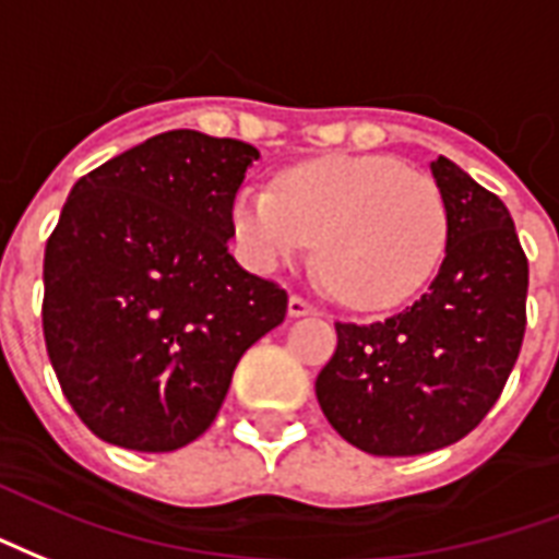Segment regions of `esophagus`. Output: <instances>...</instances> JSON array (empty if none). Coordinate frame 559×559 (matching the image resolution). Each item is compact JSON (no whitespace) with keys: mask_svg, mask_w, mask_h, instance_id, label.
Wrapping results in <instances>:
<instances>
[{"mask_svg":"<svg viewBox=\"0 0 559 559\" xmlns=\"http://www.w3.org/2000/svg\"><path fill=\"white\" fill-rule=\"evenodd\" d=\"M316 312H319V307H312L304 297H288V319H304V316H316Z\"/></svg>","mask_w":559,"mask_h":559,"instance_id":"1","label":"esophagus"}]
</instances>
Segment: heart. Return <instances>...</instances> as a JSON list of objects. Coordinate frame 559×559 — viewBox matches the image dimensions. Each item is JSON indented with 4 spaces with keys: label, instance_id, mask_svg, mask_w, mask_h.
Instances as JSON below:
<instances>
[{
    "label": "heart",
    "instance_id": "heart-1",
    "mask_svg": "<svg viewBox=\"0 0 559 559\" xmlns=\"http://www.w3.org/2000/svg\"><path fill=\"white\" fill-rule=\"evenodd\" d=\"M243 262L274 271L316 240L321 276L345 304L390 307L429 280L447 240V205L426 173L393 157H321L274 187L243 185L231 202Z\"/></svg>",
    "mask_w": 559,
    "mask_h": 559
}]
</instances>
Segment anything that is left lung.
Returning a JSON list of instances; mask_svg holds the SVG:
<instances>
[{"mask_svg":"<svg viewBox=\"0 0 559 559\" xmlns=\"http://www.w3.org/2000/svg\"><path fill=\"white\" fill-rule=\"evenodd\" d=\"M447 247L429 292L374 324H336L316 378L324 417L369 455H423L474 431L524 340L527 259L507 205L447 157L431 160Z\"/></svg>","mask_w":559,"mask_h":559,"instance_id":"left-lung-1","label":"left lung"}]
</instances>
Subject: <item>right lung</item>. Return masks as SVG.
<instances>
[{
    "label": "right lung",
    "mask_w": 559,
    "mask_h": 559,
    "mask_svg": "<svg viewBox=\"0 0 559 559\" xmlns=\"http://www.w3.org/2000/svg\"><path fill=\"white\" fill-rule=\"evenodd\" d=\"M259 151L169 130L73 185L44 252V340L100 441L173 452L214 423L243 352L283 324V288L229 252Z\"/></svg>",
    "instance_id": "obj_1"
}]
</instances>
